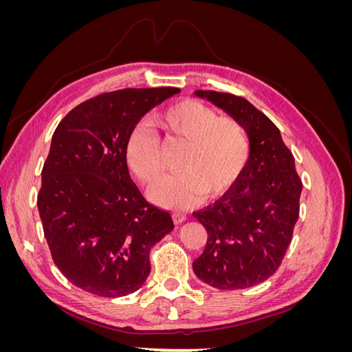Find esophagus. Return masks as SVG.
Listing matches in <instances>:
<instances>
[{
	"label": "esophagus",
	"instance_id": "esophagus-1",
	"mask_svg": "<svg viewBox=\"0 0 352 352\" xmlns=\"http://www.w3.org/2000/svg\"><path fill=\"white\" fill-rule=\"evenodd\" d=\"M172 217H173V221L176 223V225H179V223H182V221L186 220V214H184V212H179V211L173 212Z\"/></svg>",
	"mask_w": 352,
	"mask_h": 352
}]
</instances>
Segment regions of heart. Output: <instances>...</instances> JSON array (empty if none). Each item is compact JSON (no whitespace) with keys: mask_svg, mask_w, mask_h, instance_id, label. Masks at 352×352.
<instances>
[{"mask_svg":"<svg viewBox=\"0 0 352 352\" xmlns=\"http://www.w3.org/2000/svg\"><path fill=\"white\" fill-rule=\"evenodd\" d=\"M155 124L167 138L185 142L180 172L164 176L151 189V198L168 208H186L202 195H219L241 176L251 154L245 126L230 116L195 100L170 105L155 116ZM126 162L144 184H153L163 172L157 135L136 126L126 142Z\"/></svg>","mask_w":352,"mask_h":352,"instance_id":"1","label":"heart"}]
</instances>
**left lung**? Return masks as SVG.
Returning a JSON list of instances; mask_svg holds the SVG:
<instances>
[{
	"label": "left lung",
	"instance_id": "8db88e82",
	"mask_svg": "<svg viewBox=\"0 0 352 352\" xmlns=\"http://www.w3.org/2000/svg\"><path fill=\"white\" fill-rule=\"evenodd\" d=\"M238 119L251 154L241 176L214 204L194 211L207 230L204 252L192 263L198 279L223 291L267 280L280 267L300 216L302 182L276 124L242 97L195 91Z\"/></svg>",
	"mask_w": 352,
	"mask_h": 352
}]
</instances>
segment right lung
Returning <instances> with one entry per match:
<instances>
[{
	"mask_svg": "<svg viewBox=\"0 0 352 352\" xmlns=\"http://www.w3.org/2000/svg\"><path fill=\"white\" fill-rule=\"evenodd\" d=\"M177 92L101 94L69 111L52 135L38 210L52 261L83 291L117 298L140 289L151 248L175 228L133 184L124 151L142 116Z\"/></svg>",
	"mask_w": 352,
	"mask_h": 352,
	"instance_id": "obj_1",
	"label": "right lung"
}]
</instances>
